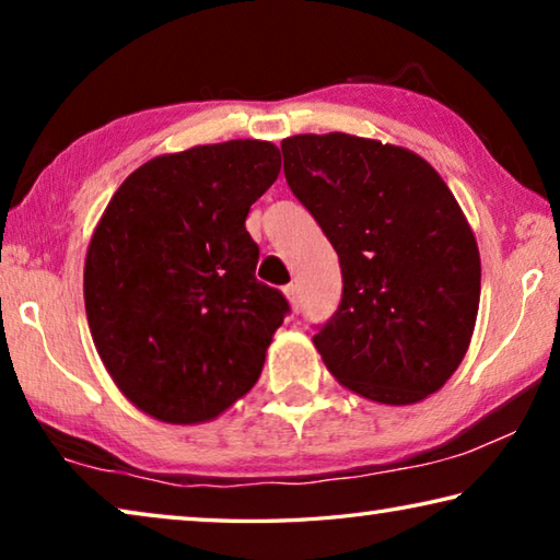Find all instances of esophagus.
I'll return each instance as SVG.
<instances>
[{
    "mask_svg": "<svg viewBox=\"0 0 560 560\" xmlns=\"http://www.w3.org/2000/svg\"><path fill=\"white\" fill-rule=\"evenodd\" d=\"M287 296H289V301H291V308L299 314V311L303 308V299H301V287H299V283H289V287H287Z\"/></svg>",
    "mask_w": 560,
    "mask_h": 560,
    "instance_id": "esophagus-1",
    "label": "esophagus"
}]
</instances>
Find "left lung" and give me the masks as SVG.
<instances>
[{"label":"left lung","instance_id":"8db88e82","mask_svg":"<svg viewBox=\"0 0 560 560\" xmlns=\"http://www.w3.org/2000/svg\"><path fill=\"white\" fill-rule=\"evenodd\" d=\"M281 153L343 273L314 336L326 368L375 402L438 393L467 353L481 291L477 240L450 187L410 150L346 132L293 136Z\"/></svg>","mask_w":560,"mask_h":560}]
</instances>
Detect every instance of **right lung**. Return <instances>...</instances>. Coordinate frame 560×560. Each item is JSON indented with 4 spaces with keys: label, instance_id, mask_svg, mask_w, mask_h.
Here are the masks:
<instances>
[{
    "label": "right lung",
    "instance_id": "right-lung-1",
    "mask_svg": "<svg viewBox=\"0 0 560 560\" xmlns=\"http://www.w3.org/2000/svg\"><path fill=\"white\" fill-rule=\"evenodd\" d=\"M279 170L264 140L160 155L118 187L93 232V343L120 393L158 420H212L259 381L291 306L254 277L259 246L244 222Z\"/></svg>",
    "mask_w": 560,
    "mask_h": 560
}]
</instances>
